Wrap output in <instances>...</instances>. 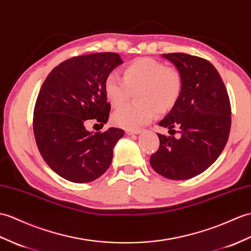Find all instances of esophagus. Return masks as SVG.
I'll return each instance as SVG.
<instances>
[{"label": "esophagus", "instance_id": "1", "mask_svg": "<svg viewBox=\"0 0 251 251\" xmlns=\"http://www.w3.org/2000/svg\"><path fill=\"white\" fill-rule=\"evenodd\" d=\"M141 129H126V135L130 136V135H139L141 132Z\"/></svg>", "mask_w": 251, "mask_h": 251}]
</instances>
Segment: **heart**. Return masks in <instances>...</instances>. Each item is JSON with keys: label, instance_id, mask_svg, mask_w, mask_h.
Segmentation results:
<instances>
[{"label": "heart", "instance_id": "obj_1", "mask_svg": "<svg viewBox=\"0 0 251 251\" xmlns=\"http://www.w3.org/2000/svg\"><path fill=\"white\" fill-rule=\"evenodd\" d=\"M123 79L115 74L104 81V94L113 108H120L136 92L138 103L119 109L113 123L125 129L152 122L158 113H167L177 103L182 93V77L176 69L152 57H139L122 71Z\"/></svg>", "mask_w": 251, "mask_h": 251}]
</instances>
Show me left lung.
I'll list each match as a JSON object with an SVG mask.
<instances>
[{"instance_id": "1", "label": "left lung", "mask_w": 251, "mask_h": 251, "mask_svg": "<svg viewBox=\"0 0 251 251\" xmlns=\"http://www.w3.org/2000/svg\"><path fill=\"white\" fill-rule=\"evenodd\" d=\"M182 77V93L158 125L170 136L157 133L159 149L151 155L154 170L170 179H188L211 167L225 149L231 128L228 92L208 61L187 53L162 54ZM177 130L179 136L174 137Z\"/></svg>"}]
</instances>
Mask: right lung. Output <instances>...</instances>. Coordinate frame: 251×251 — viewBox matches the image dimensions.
Returning <instances> with one entry per match:
<instances>
[{
  "mask_svg": "<svg viewBox=\"0 0 251 251\" xmlns=\"http://www.w3.org/2000/svg\"><path fill=\"white\" fill-rule=\"evenodd\" d=\"M122 63L113 52L72 57L52 69L39 91L33 118L37 148L46 164L69 182L89 183L101 176L124 136L114 127L103 132L86 129L91 122L102 126L108 122L111 106L104 81Z\"/></svg>",
  "mask_w": 251,
  "mask_h": 251,
  "instance_id": "obj_1",
  "label": "right lung"
}]
</instances>
